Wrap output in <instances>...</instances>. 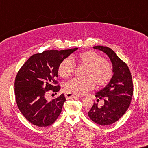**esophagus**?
I'll return each instance as SVG.
<instances>
[{"label": "esophagus", "mask_w": 148, "mask_h": 148, "mask_svg": "<svg viewBox=\"0 0 148 148\" xmlns=\"http://www.w3.org/2000/svg\"><path fill=\"white\" fill-rule=\"evenodd\" d=\"M80 95H76V94L74 93H71L70 92H66L65 93V97L66 99H70V98H73L75 97H79Z\"/></svg>", "instance_id": "34e87169"}]
</instances>
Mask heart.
<instances>
[{
	"label": "heart",
	"mask_w": 148,
	"mask_h": 148,
	"mask_svg": "<svg viewBox=\"0 0 148 148\" xmlns=\"http://www.w3.org/2000/svg\"><path fill=\"white\" fill-rule=\"evenodd\" d=\"M82 65L87 67L85 72V78H75L66 83V89L77 95H83L92 90L96 83L98 87H103L111 79L112 69L108 61L95 51L88 50L82 52L75 58ZM76 65L71 58H66L61 61L58 67V73L64 78L72 76Z\"/></svg>",
	"instance_id": "b5f03b06"
}]
</instances>
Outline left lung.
Returning <instances> with one entry per match:
<instances>
[{
  "label": "left lung",
  "instance_id": "8db88e82",
  "mask_svg": "<svg viewBox=\"0 0 148 148\" xmlns=\"http://www.w3.org/2000/svg\"><path fill=\"white\" fill-rule=\"evenodd\" d=\"M93 48L108 56L112 65L113 75L108 84L96 93L97 101L103 99V106L98 107L95 103L88 112V116L99 125H107L119 120L130 107L133 94L132 76L127 64L111 48L103 46Z\"/></svg>",
  "mask_w": 148,
  "mask_h": 148
}]
</instances>
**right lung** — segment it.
Listing matches in <instances>:
<instances>
[{
    "mask_svg": "<svg viewBox=\"0 0 148 148\" xmlns=\"http://www.w3.org/2000/svg\"><path fill=\"white\" fill-rule=\"evenodd\" d=\"M77 48L45 50L34 54L18 71L15 80L16 102L23 115L32 124L47 127L60 116L66 99L63 94L49 99L48 92L57 93L58 67ZM53 95V94H52Z\"/></svg>",
    "mask_w": 148,
    "mask_h": 148,
    "instance_id": "obj_1",
    "label": "right lung"
}]
</instances>
